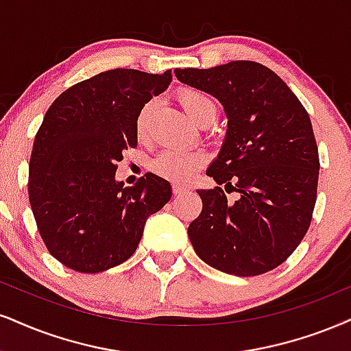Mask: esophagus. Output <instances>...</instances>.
<instances>
[{
    "label": "esophagus",
    "instance_id": "obj_1",
    "mask_svg": "<svg viewBox=\"0 0 351 351\" xmlns=\"http://www.w3.org/2000/svg\"><path fill=\"white\" fill-rule=\"evenodd\" d=\"M172 192H174V195H182V193L189 192V189L187 187H182V185L174 184V185H172Z\"/></svg>",
    "mask_w": 351,
    "mask_h": 351
}]
</instances>
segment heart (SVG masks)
I'll return each mask as SVG.
<instances>
[{
    "label": "heart",
    "mask_w": 351,
    "mask_h": 351,
    "mask_svg": "<svg viewBox=\"0 0 351 351\" xmlns=\"http://www.w3.org/2000/svg\"><path fill=\"white\" fill-rule=\"evenodd\" d=\"M177 101L182 107L185 114L192 122L197 125H211L216 119V106L213 99L206 96L205 93L198 89L185 88L177 93ZM151 112H153V102H148L143 106L140 114L136 117V135L138 138H145L146 128ZM206 158L203 153L198 151H176L167 149L158 156L153 161V169L159 176L166 177L177 184H187L197 172L205 166Z\"/></svg>",
    "instance_id": "obj_1"
}]
</instances>
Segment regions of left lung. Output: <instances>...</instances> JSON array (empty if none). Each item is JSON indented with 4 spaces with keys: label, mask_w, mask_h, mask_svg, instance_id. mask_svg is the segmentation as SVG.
Instances as JSON below:
<instances>
[{
    "label": "left lung",
    "mask_w": 351,
    "mask_h": 351,
    "mask_svg": "<svg viewBox=\"0 0 351 351\" xmlns=\"http://www.w3.org/2000/svg\"><path fill=\"white\" fill-rule=\"evenodd\" d=\"M180 83L221 102L228 130L198 190L203 208L189 237L203 262L237 276L274 270L295 252L313 218L319 153L311 119L293 90L261 63L177 70ZM219 184L240 192L228 202Z\"/></svg>",
    "instance_id": "8db88e82"
}]
</instances>
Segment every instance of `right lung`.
Returning a JSON list of instances; mask_svg holds the SVG:
<instances>
[{"mask_svg": "<svg viewBox=\"0 0 351 351\" xmlns=\"http://www.w3.org/2000/svg\"><path fill=\"white\" fill-rule=\"evenodd\" d=\"M172 81L117 68L60 94L34 140L29 200L49 252L71 270L99 274L128 261L146 219L171 200V184L146 174L133 187L115 179L135 148L136 117Z\"/></svg>", "mask_w": 351, "mask_h": 351, "instance_id": "add662e5", "label": "right lung"}]
</instances>
